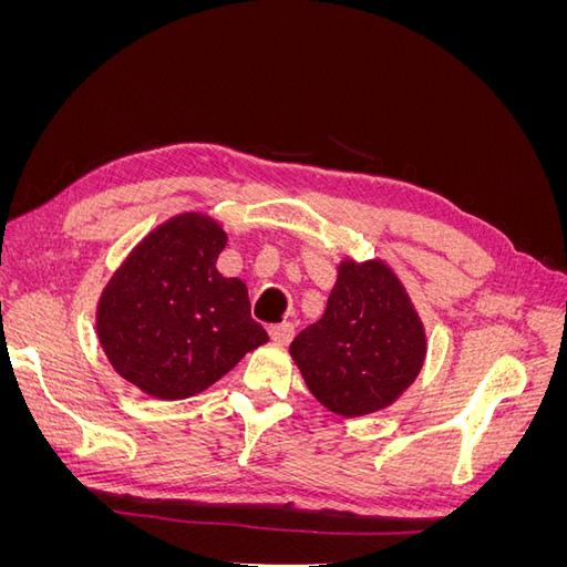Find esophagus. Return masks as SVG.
Listing matches in <instances>:
<instances>
[{
    "instance_id": "obj_1",
    "label": "esophagus",
    "mask_w": 567,
    "mask_h": 567,
    "mask_svg": "<svg viewBox=\"0 0 567 567\" xmlns=\"http://www.w3.org/2000/svg\"><path fill=\"white\" fill-rule=\"evenodd\" d=\"M269 336L274 342H279V346H288V342L296 336V323H290V321L274 323L269 329Z\"/></svg>"
}]
</instances>
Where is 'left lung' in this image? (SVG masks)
Returning <instances> with one entry per match:
<instances>
[{"instance_id":"8db88e82","label":"left lung","mask_w":567,"mask_h":567,"mask_svg":"<svg viewBox=\"0 0 567 567\" xmlns=\"http://www.w3.org/2000/svg\"><path fill=\"white\" fill-rule=\"evenodd\" d=\"M290 354L323 406L340 416H364L414 383L425 333L390 267L346 260L323 317L296 336Z\"/></svg>"}]
</instances>
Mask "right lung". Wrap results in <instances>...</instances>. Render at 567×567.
Here are the masks:
<instances>
[{
	"label": "right lung",
	"mask_w": 567,
	"mask_h": 567,
	"mask_svg": "<svg viewBox=\"0 0 567 567\" xmlns=\"http://www.w3.org/2000/svg\"><path fill=\"white\" fill-rule=\"evenodd\" d=\"M225 246L208 215L173 217L132 250L101 296V348L146 394L192 398L269 340L250 317L246 284L217 271Z\"/></svg>",
	"instance_id": "add662e5"
}]
</instances>
